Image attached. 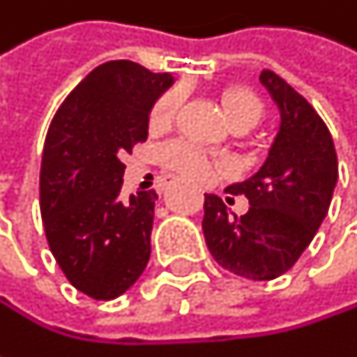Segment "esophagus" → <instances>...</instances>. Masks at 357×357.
I'll list each match as a JSON object with an SVG mask.
<instances>
[{"mask_svg":"<svg viewBox=\"0 0 357 357\" xmlns=\"http://www.w3.org/2000/svg\"><path fill=\"white\" fill-rule=\"evenodd\" d=\"M161 181H163V183H159V185H167V183H169V181H165V179H161Z\"/></svg>","mask_w":357,"mask_h":357,"instance_id":"34e87169","label":"esophagus"}]
</instances>
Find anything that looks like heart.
<instances>
[{
  "instance_id": "heart-1",
  "label": "heart",
  "mask_w": 357,
  "mask_h": 357,
  "mask_svg": "<svg viewBox=\"0 0 357 357\" xmlns=\"http://www.w3.org/2000/svg\"><path fill=\"white\" fill-rule=\"evenodd\" d=\"M181 101H183V91L176 86V89H169L165 91L151 109V115H149V121L153 128L161 130V128H167L172 126V121L176 119L179 107H181ZM223 111H225V117L231 126L236 123H246L250 128H254L260 117H262V101L260 97L250 91L246 86H234V89H227L223 93ZM161 161L181 174L183 178L190 179H206L211 169H213V163L211 159L198 151L196 146L192 144H185V142H169L161 149L159 153Z\"/></svg>"
}]
</instances>
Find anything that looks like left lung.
<instances>
[{
    "label": "left lung",
    "instance_id": "left-lung-1",
    "mask_svg": "<svg viewBox=\"0 0 357 357\" xmlns=\"http://www.w3.org/2000/svg\"><path fill=\"white\" fill-rule=\"evenodd\" d=\"M260 82L279 107L281 126L264 165L227 188L248 198V213L229 217L219 196L204 194L202 231L223 268L271 281L310 246L328 213L339 172L331 132L314 107L271 70L260 72Z\"/></svg>",
    "mask_w": 357,
    "mask_h": 357
}]
</instances>
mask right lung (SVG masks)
<instances>
[{
    "label": "right lung",
    "instance_id": "1",
    "mask_svg": "<svg viewBox=\"0 0 357 357\" xmlns=\"http://www.w3.org/2000/svg\"><path fill=\"white\" fill-rule=\"evenodd\" d=\"M174 84L140 63L95 68L57 109L40 161L45 236L68 281L93 300H113L151 256L155 190L119 196L123 153L149 134L153 103Z\"/></svg>",
    "mask_w": 357,
    "mask_h": 357
}]
</instances>
